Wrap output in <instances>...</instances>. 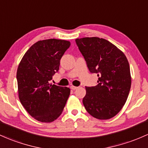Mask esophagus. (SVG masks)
<instances>
[{
    "mask_svg": "<svg viewBox=\"0 0 148 148\" xmlns=\"http://www.w3.org/2000/svg\"><path fill=\"white\" fill-rule=\"evenodd\" d=\"M70 88L71 89V90H76V89H77L78 87H77V86H71Z\"/></svg>",
    "mask_w": 148,
    "mask_h": 148,
    "instance_id": "34e87169",
    "label": "esophagus"
}]
</instances>
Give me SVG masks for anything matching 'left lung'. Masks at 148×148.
Instances as JSON below:
<instances>
[{"label":"left lung","instance_id":"obj_1","mask_svg":"<svg viewBox=\"0 0 148 148\" xmlns=\"http://www.w3.org/2000/svg\"><path fill=\"white\" fill-rule=\"evenodd\" d=\"M88 70L97 74L98 85L86 86L83 104L98 119H109L119 112L127 100L131 85L130 66L122 51L98 37L76 39Z\"/></svg>","mask_w":148,"mask_h":148}]
</instances>
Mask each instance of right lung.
Masks as SVG:
<instances>
[{
    "instance_id": "add662e5",
    "label": "right lung",
    "mask_w": 148,
    "mask_h": 148,
    "mask_svg": "<svg viewBox=\"0 0 148 148\" xmlns=\"http://www.w3.org/2000/svg\"><path fill=\"white\" fill-rule=\"evenodd\" d=\"M70 45L67 40L55 38L39 40L26 52L18 66L19 100L27 112L41 122L58 119L70 94L69 88L49 84Z\"/></svg>"
}]
</instances>
